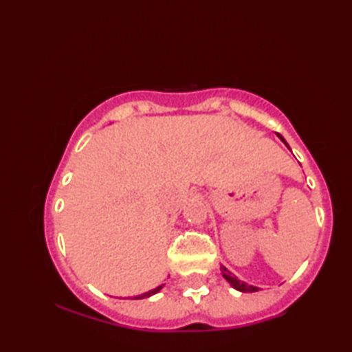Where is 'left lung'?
Masks as SVG:
<instances>
[{"mask_svg":"<svg viewBox=\"0 0 352 352\" xmlns=\"http://www.w3.org/2000/svg\"><path fill=\"white\" fill-rule=\"evenodd\" d=\"M278 138L284 142V144H286V140H284L283 139V136H281V134H278ZM287 145V144H286ZM222 269V274H223V276H226V280L231 284V286H233L234 289H237V290H241V292H257L258 289L257 287H254V286H248V284H246V283H243V281H241V280H237L236 278V276H233V275H231L230 274V271H227V269L226 267H221Z\"/></svg>","mask_w":352,"mask_h":352,"instance_id":"8db88e82","label":"left lung"}]
</instances>
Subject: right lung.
Returning <instances> with one entry per match:
<instances>
[{"label": "right lung", "instance_id": "obj_1", "mask_svg": "<svg viewBox=\"0 0 352 352\" xmlns=\"http://www.w3.org/2000/svg\"><path fill=\"white\" fill-rule=\"evenodd\" d=\"M162 287H163V286H159V287H155V289H153V290H149V292H146V294H144V295L134 296V298H133V300H142V298H148V296H151V295L157 294V292H159V290H160Z\"/></svg>", "mask_w": 352, "mask_h": 352}]
</instances>
